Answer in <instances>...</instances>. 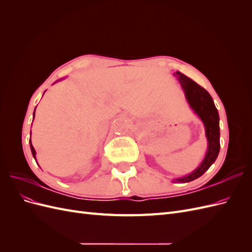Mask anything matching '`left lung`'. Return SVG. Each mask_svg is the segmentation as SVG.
I'll use <instances>...</instances> for the list:
<instances>
[{
    "mask_svg": "<svg viewBox=\"0 0 252 252\" xmlns=\"http://www.w3.org/2000/svg\"><path fill=\"white\" fill-rule=\"evenodd\" d=\"M178 77V80L181 86L184 90L186 100L190 107L199 116L205 126L206 138L208 141V150L206 152V156L203 162L199 167L191 173L185 175L183 178L175 179L174 183H188L197 178H200L209 167L215 163L220 152V118L219 112L216 108L215 103L208 91L201 87L199 84H196L191 79L186 77L185 74L177 71L174 73Z\"/></svg>",
    "mask_w": 252,
    "mask_h": 252,
    "instance_id": "obj_1",
    "label": "left lung"
}]
</instances>
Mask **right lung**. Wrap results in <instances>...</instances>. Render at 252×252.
Wrapping results in <instances>:
<instances>
[{"label": "right lung", "mask_w": 252, "mask_h": 252, "mask_svg": "<svg viewBox=\"0 0 252 252\" xmlns=\"http://www.w3.org/2000/svg\"><path fill=\"white\" fill-rule=\"evenodd\" d=\"M35 111V110H34ZM33 118H34V112H33ZM29 143H30V149H32V156H33V158H34V159H35V150H34V148H33V146H32V141L29 140ZM35 162H36V159H35Z\"/></svg>", "instance_id": "1"}]
</instances>
